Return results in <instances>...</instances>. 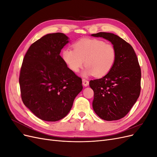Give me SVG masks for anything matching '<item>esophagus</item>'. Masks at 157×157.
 I'll return each mask as SVG.
<instances>
[{
    "label": "esophagus",
    "mask_w": 157,
    "mask_h": 157,
    "mask_svg": "<svg viewBox=\"0 0 157 157\" xmlns=\"http://www.w3.org/2000/svg\"><path fill=\"white\" fill-rule=\"evenodd\" d=\"M82 84L84 86H88L89 84V82L86 79H82Z\"/></svg>",
    "instance_id": "obj_1"
}]
</instances>
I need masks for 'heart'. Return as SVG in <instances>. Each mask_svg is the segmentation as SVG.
I'll use <instances>...</instances> for the list:
<instances>
[{
  "instance_id": "heart-1",
  "label": "heart",
  "mask_w": 157,
  "mask_h": 157,
  "mask_svg": "<svg viewBox=\"0 0 157 157\" xmlns=\"http://www.w3.org/2000/svg\"><path fill=\"white\" fill-rule=\"evenodd\" d=\"M62 58L69 68L77 73L85 64L82 73L84 77L95 75L100 77L107 75L115 64L117 51L114 46L99 39H84L76 42L73 50L65 48Z\"/></svg>"
}]
</instances>
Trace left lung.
<instances>
[{
  "instance_id": "8db88e82",
  "label": "left lung",
  "mask_w": 157,
  "mask_h": 157,
  "mask_svg": "<svg viewBox=\"0 0 157 157\" xmlns=\"http://www.w3.org/2000/svg\"><path fill=\"white\" fill-rule=\"evenodd\" d=\"M102 37L115 47L117 59L112 69L103 77L90 81L94 92L92 107L101 119L117 121L125 117L138 99L141 90V69L132 46L110 33L92 34Z\"/></svg>"
}]
</instances>
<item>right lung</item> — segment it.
<instances>
[{
	"mask_svg": "<svg viewBox=\"0 0 157 157\" xmlns=\"http://www.w3.org/2000/svg\"><path fill=\"white\" fill-rule=\"evenodd\" d=\"M69 42L63 33L47 34L31 45L23 58L19 78L22 101L42 121L64 118L83 88L81 78L59 55Z\"/></svg>",
	"mask_w": 157,
	"mask_h": 157,
	"instance_id": "add662e5",
	"label": "right lung"
}]
</instances>
